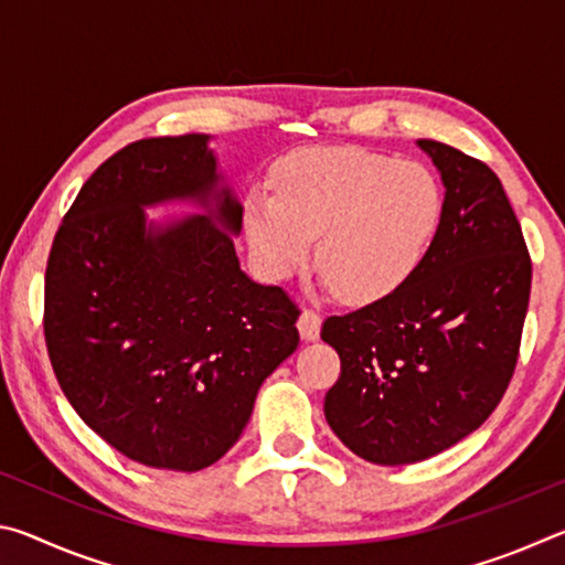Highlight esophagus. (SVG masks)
<instances>
[{"instance_id": "34e87169", "label": "esophagus", "mask_w": 565, "mask_h": 565, "mask_svg": "<svg viewBox=\"0 0 565 565\" xmlns=\"http://www.w3.org/2000/svg\"><path fill=\"white\" fill-rule=\"evenodd\" d=\"M299 331H301V339L303 341H313L319 339V331H321V317L313 309H303L301 317H299Z\"/></svg>"}]
</instances>
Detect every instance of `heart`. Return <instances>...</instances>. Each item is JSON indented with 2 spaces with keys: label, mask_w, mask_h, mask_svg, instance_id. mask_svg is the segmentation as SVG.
<instances>
[{
  "label": "heart",
  "mask_w": 565,
  "mask_h": 565,
  "mask_svg": "<svg viewBox=\"0 0 565 565\" xmlns=\"http://www.w3.org/2000/svg\"><path fill=\"white\" fill-rule=\"evenodd\" d=\"M441 218V181L428 167L359 147H313L281 161L274 189L246 196L244 236L271 281L289 279L317 236L323 284L361 306L386 299L416 274Z\"/></svg>",
  "instance_id": "obj_1"
}]
</instances>
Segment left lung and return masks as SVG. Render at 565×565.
Instances as JSON below:
<instances>
[{
  "mask_svg": "<svg viewBox=\"0 0 565 565\" xmlns=\"http://www.w3.org/2000/svg\"><path fill=\"white\" fill-rule=\"evenodd\" d=\"M418 147L446 186L431 252L398 291L321 327L341 359L323 414L353 454L381 466L441 454L493 414L531 296V256L501 179L441 141Z\"/></svg>",
  "mask_w": 565,
  "mask_h": 565,
  "instance_id": "left-lung-1",
  "label": "left lung"
}]
</instances>
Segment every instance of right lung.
Listing matches in <instances>:
<instances>
[{"mask_svg": "<svg viewBox=\"0 0 565 565\" xmlns=\"http://www.w3.org/2000/svg\"><path fill=\"white\" fill-rule=\"evenodd\" d=\"M206 134L119 149L84 181L44 276V341L64 396L131 461L202 471L232 448L266 376L299 347V306L236 259L242 204ZM210 209L146 226L141 205Z\"/></svg>", "mask_w": 565, "mask_h": 565, "instance_id": "right-lung-1", "label": "right lung"}]
</instances>
